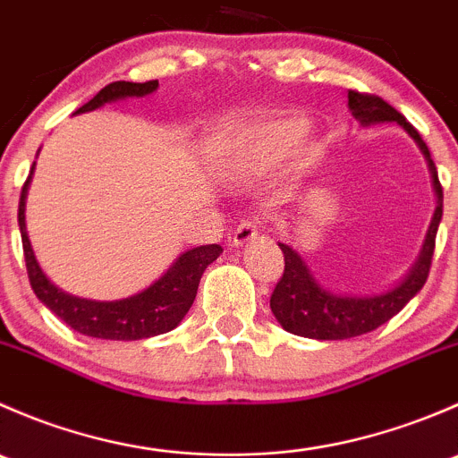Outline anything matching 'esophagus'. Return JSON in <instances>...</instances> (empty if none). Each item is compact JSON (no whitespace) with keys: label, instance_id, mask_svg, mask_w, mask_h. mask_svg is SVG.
I'll return each mask as SVG.
<instances>
[{"label":"esophagus","instance_id":"obj_1","mask_svg":"<svg viewBox=\"0 0 458 458\" xmlns=\"http://www.w3.org/2000/svg\"><path fill=\"white\" fill-rule=\"evenodd\" d=\"M259 234V225L255 219H246L237 225V230L233 233V243L234 246H246V243L255 242Z\"/></svg>","mask_w":458,"mask_h":458}]
</instances>
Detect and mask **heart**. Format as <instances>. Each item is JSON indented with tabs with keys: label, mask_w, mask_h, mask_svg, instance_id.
Wrapping results in <instances>:
<instances>
[{
	"label": "heart",
	"mask_w": 458,
	"mask_h": 458,
	"mask_svg": "<svg viewBox=\"0 0 458 458\" xmlns=\"http://www.w3.org/2000/svg\"><path fill=\"white\" fill-rule=\"evenodd\" d=\"M306 132V123L299 119H276L248 126L230 135L221 152V168L230 177H255L275 170L293 152ZM299 165L310 161V152H299Z\"/></svg>",
	"instance_id": "1"
}]
</instances>
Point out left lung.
<instances>
[{"instance_id": "left-lung-1", "label": "left lung", "mask_w": 458, "mask_h": 458, "mask_svg": "<svg viewBox=\"0 0 458 458\" xmlns=\"http://www.w3.org/2000/svg\"><path fill=\"white\" fill-rule=\"evenodd\" d=\"M348 106L352 110L354 119H359L361 126L394 122L419 143V148H421V152L428 159L429 173H432L434 192H437V210H434L432 224L428 228L426 242H423L421 255H419L417 263L410 267V272L403 276L399 285H394L387 293L372 294V297H344V294L327 293L326 288L317 284V279L308 270L303 259L290 246L279 243L281 252H284L285 267L270 297L272 315L276 317V321L281 323L284 330L318 341L361 336L366 332L377 330L378 326L390 321L396 312L403 310L405 303L426 285L429 266H432L434 243H437V230L443 215V188L441 182H438L437 165H434L426 141L421 140L417 128L410 122H405V117L399 110L392 108L387 101H383L377 95L350 90Z\"/></svg>"}]
</instances>
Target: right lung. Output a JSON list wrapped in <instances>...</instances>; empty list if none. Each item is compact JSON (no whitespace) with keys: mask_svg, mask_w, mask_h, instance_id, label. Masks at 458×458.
<instances>
[{"mask_svg":"<svg viewBox=\"0 0 458 458\" xmlns=\"http://www.w3.org/2000/svg\"><path fill=\"white\" fill-rule=\"evenodd\" d=\"M157 86H159L157 80L146 81V84L113 81V84L101 88L75 114L95 110L99 106L110 104V101L126 99V97L150 95L152 90H157ZM32 168H35V164H32ZM30 174L26 179L24 188H21L17 219H20L26 270H29V281L32 290H35L37 299L50 312H55V315L62 318L66 326H71L72 330L86 336H95V339L137 341L148 339V336L164 335V332H170L173 327H177L182 323V318L186 317V312L191 310L192 301H195L203 270L221 255V246L208 243V246L186 250L168 267V272L161 279H157L155 284L148 285L140 294H132L128 299H119V301H90V299L72 297V294L64 293L57 285L50 284L48 276L41 272L35 252L30 248L24 215Z\"/></svg>","mask_w":458,"mask_h":458,"instance_id":"right-lung-1","label":"right lung"}]
</instances>
